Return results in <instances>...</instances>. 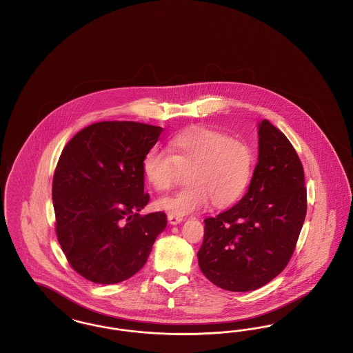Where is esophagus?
<instances>
[{"label": "esophagus", "mask_w": 353, "mask_h": 353, "mask_svg": "<svg viewBox=\"0 0 353 353\" xmlns=\"http://www.w3.org/2000/svg\"><path fill=\"white\" fill-rule=\"evenodd\" d=\"M168 221L170 225H177V223L183 222V217H180V216H176V214H173V213H169Z\"/></svg>", "instance_id": "obj_1"}]
</instances>
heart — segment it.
Listing matches in <instances>:
<instances>
[{
  "label": "heart",
  "mask_w": 353,
  "mask_h": 353,
  "mask_svg": "<svg viewBox=\"0 0 353 353\" xmlns=\"http://www.w3.org/2000/svg\"><path fill=\"white\" fill-rule=\"evenodd\" d=\"M252 150L221 131L196 127L174 134L167 151L152 148L143 160V173L157 192L170 190L186 172L188 185L156 208L173 214H189L213 202L228 206L241 196L252 174Z\"/></svg>",
  "instance_id": "1"
}]
</instances>
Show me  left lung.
Returning <instances> with one entry per match:
<instances>
[{
	"mask_svg": "<svg viewBox=\"0 0 353 353\" xmlns=\"http://www.w3.org/2000/svg\"><path fill=\"white\" fill-rule=\"evenodd\" d=\"M258 127L259 154L249 190L233 208L203 221L197 252L202 274L234 292L256 290L285 270L307 213L298 153L269 120Z\"/></svg>",
	"mask_w": 353,
	"mask_h": 353,
	"instance_id": "left-lung-1",
	"label": "left lung"
}]
</instances>
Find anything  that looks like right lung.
<instances>
[{"label": "right lung", "mask_w": 353, "mask_h": 353, "mask_svg": "<svg viewBox=\"0 0 353 353\" xmlns=\"http://www.w3.org/2000/svg\"><path fill=\"white\" fill-rule=\"evenodd\" d=\"M161 127L99 121L63 148L52 179L55 233L72 269L98 285L123 282L141 269L165 226L163 212L141 216L143 160Z\"/></svg>", "instance_id": "right-lung-1"}]
</instances>
